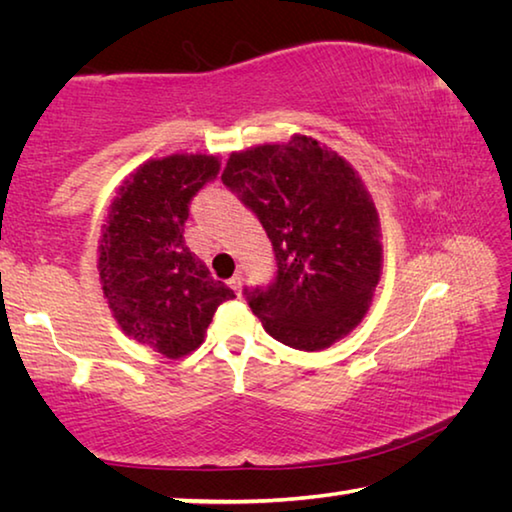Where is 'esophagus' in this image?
Here are the masks:
<instances>
[{
  "mask_svg": "<svg viewBox=\"0 0 512 512\" xmlns=\"http://www.w3.org/2000/svg\"><path fill=\"white\" fill-rule=\"evenodd\" d=\"M228 284H230V289H232V291H235V293H241V287H244V277H241L239 273H237V275H232Z\"/></svg>",
  "mask_w": 512,
  "mask_h": 512,
  "instance_id": "obj_1",
  "label": "esophagus"
}]
</instances>
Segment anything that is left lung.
<instances>
[{
  "instance_id": "left-lung-1",
  "label": "left lung",
  "mask_w": 512,
  "mask_h": 512,
  "mask_svg": "<svg viewBox=\"0 0 512 512\" xmlns=\"http://www.w3.org/2000/svg\"><path fill=\"white\" fill-rule=\"evenodd\" d=\"M271 239L277 277L246 291L275 341L318 352L368 314L384 264L375 201L352 164L309 135L230 153L221 173Z\"/></svg>"
}]
</instances>
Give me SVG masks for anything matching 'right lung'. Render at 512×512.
Segmentation results:
<instances>
[{"mask_svg":"<svg viewBox=\"0 0 512 512\" xmlns=\"http://www.w3.org/2000/svg\"><path fill=\"white\" fill-rule=\"evenodd\" d=\"M216 155L173 153L128 173L99 239V282L121 332L167 359L205 341L216 307L235 291L185 246L189 201L216 178Z\"/></svg>","mask_w":512,"mask_h":512,"instance_id":"1","label":"right lung"}]
</instances>
